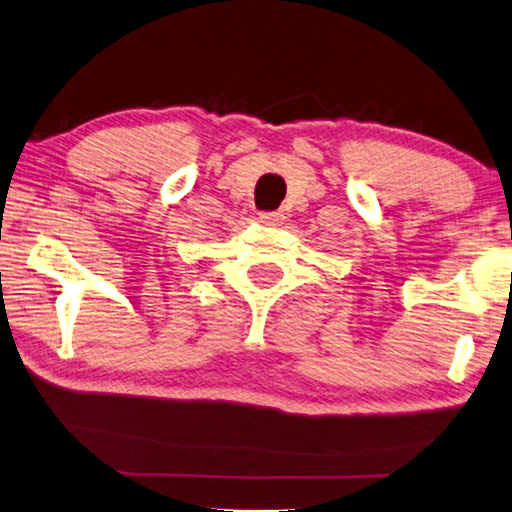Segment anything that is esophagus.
Returning a JSON list of instances; mask_svg holds the SVG:
<instances>
[{
	"instance_id": "esophagus-1",
	"label": "esophagus",
	"mask_w": 512,
	"mask_h": 512,
	"mask_svg": "<svg viewBox=\"0 0 512 512\" xmlns=\"http://www.w3.org/2000/svg\"><path fill=\"white\" fill-rule=\"evenodd\" d=\"M258 220L267 226H279L283 222V213L279 211H265V213H258Z\"/></svg>"
}]
</instances>
